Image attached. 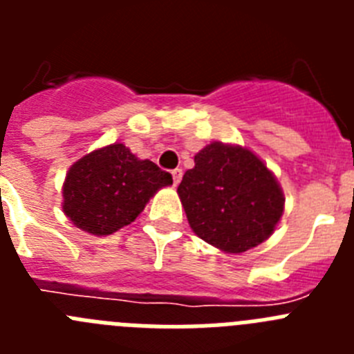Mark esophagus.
I'll return each instance as SVG.
<instances>
[{
	"instance_id": "1",
	"label": "esophagus",
	"mask_w": 354,
	"mask_h": 354,
	"mask_svg": "<svg viewBox=\"0 0 354 354\" xmlns=\"http://www.w3.org/2000/svg\"><path fill=\"white\" fill-rule=\"evenodd\" d=\"M171 177H174V184L177 186V184L180 183V179H183V170H180V168H175V170H171Z\"/></svg>"
}]
</instances>
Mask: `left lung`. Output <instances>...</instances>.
<instances>
[{"mask_svg": "<svg viewBox=\"0 0 354 354\" xmlns=\"http://www.w3.org/2000/svg\"><path fill=\"white\" fill-rule=\"evenodd\" d=\"M177 193L193 232L227 253H243L273 234L283 193L252 150L214 142L195 156Z\"/></svg>", "mask_w": 354, "mask_h": 354, "instance_id": "8db88e82", "label": "left lung"}]
</instances>
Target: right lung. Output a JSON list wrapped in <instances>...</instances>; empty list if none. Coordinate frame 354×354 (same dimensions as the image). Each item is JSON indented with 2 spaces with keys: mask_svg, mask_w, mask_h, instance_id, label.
<instances>
[{
  "mask_svg": "<svg viewBox=\"0 0 354 354\" xmlns=\"http://www.w3.org/2000/svg\"><path fill=\"white\" fill-rule=\"evenodd\" d=\"M171 183L156 162L113 143L72 165L64 183V212L84 232L108 236L136 220L150 196Z\"/></svg>",
  "mask_w": 354,
  "mask_h": 354,
  "instance_id": "right-lung-1",
  "label": "right lung"
}]
</instances>
